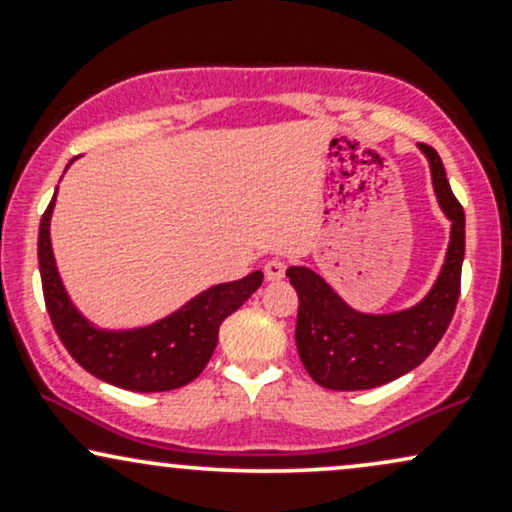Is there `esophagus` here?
<instances>
[{"mask_svg":"<svg viewBox=\"0 0 512 512\" xmlns=\"http://www.w3.org/2000/svg\"><path fill=\"white\" fill-rule=\"evenodd\" d=\"M284 274H286V262L279 260V257H272V260L264 264V276H267V281H279Z\"/></svg>","mask_w":512,"mask_h":512,"instance_id":"34e87169","label":"esophagus"}]
</instances>
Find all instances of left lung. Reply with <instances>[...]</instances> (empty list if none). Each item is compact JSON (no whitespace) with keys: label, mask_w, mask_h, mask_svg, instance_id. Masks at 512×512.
I'll return each instance as SVG.
<instances>
[{"label":"left lung","mask_w":512,"mask_h":512,"mask_svg":"<svg viewBox=\"0 0 512 512\" xmlns=\"http://www.w3.org/2000/svg\"><path fill=\"white\" fill-rule=\"evenodd\" d=\"M419 149L431 166L440 209L450 219L445 262L419 303L397 313H361L313 269H286L298 293V356L310 378L327 390H370L414 370L436 349L455 313L464 260V211L452 195L436 149L426 144Z\"/></svg>","instance_id":"obj_1"}]
</instances>
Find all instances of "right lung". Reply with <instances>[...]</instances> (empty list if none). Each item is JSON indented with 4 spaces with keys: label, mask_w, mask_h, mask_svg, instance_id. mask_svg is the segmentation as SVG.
<instances>
[{
    "label": "right lung",
    "mask_w": 512,
    "mask_h": 512,
    "mask_svg": "<svg viewBox=\"0 0 512 512\" xmlns=\"http://www.w3.org/2000/svg\"><path fill=\"white\" fill-rule=\"evenodd\" d=\"M55 199L57 192L40 219L38 264L45 305L64 349L88 373L122 390L166 392L192 383L214 354L221 322L260 289L264 274L252 272L238 281L211 286L146 327L101 330L79 313L57 272L50 240Z\"/></svg>",
    "instance_id": "obj_1"
}]
</instances>
